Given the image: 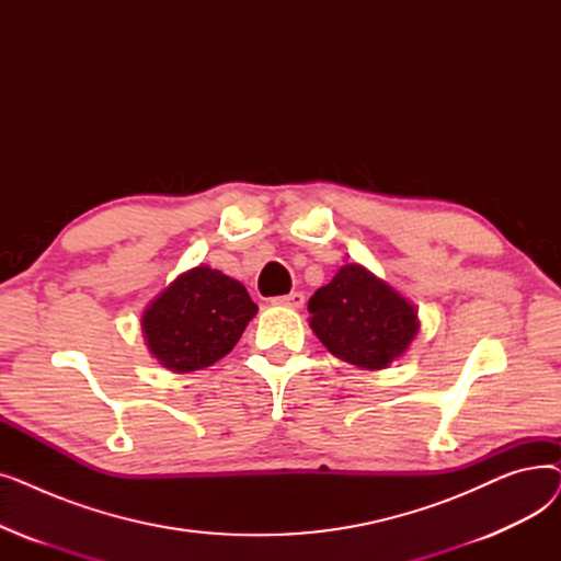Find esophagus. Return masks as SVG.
I'll return each instance as SVG.
<instances>
[{
	"label": "esophagus",
	"mask_w": 561,
	"mask_h": 561,
	"mask_svg": "<svg viewBox=\"0 0 561 561\" xmlns=\"http://www.w3.org/2000/svg\"><path fill=\"white\" fill-rule=\"evenodd\" d=\"M273 305L290 307V309H300V307L305 305V293H300V290H293V293H288V296L273 298Z\"/></svg>",
	"instance_id": "1"
}]
</instances>
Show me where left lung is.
Masks as SVG:
<instances>
[{"label":"left lung","instance_id":"1","mask_svg":"<svg viewBox=\"0 0 561 561\" xmlns=\"http://www.w3.org/2000/svg\"><path fill=\"white\" fill-rule=\"evenodd\" d=\"M309 325L334 357L379 370L419 334L416 309L357 263L343 265L309 300Z\"/></svg>","mask_w":561,"mask_h":561}]
</instances>
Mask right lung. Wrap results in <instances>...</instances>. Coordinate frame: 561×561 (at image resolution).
I'll list each match as a JSON object with an SVG mask.
<instances>
[{
	"mask_svg": "<svg viewBox=\"0 0 561 561\" xmlns=\"http://www.w3.org/2000/svg\"><path fill=\"white\" fill-rule=\"evenodd\" d=\"M254 313L256 305L241 282L197 265L145 309L142 330L147 347L165 368L191 373L231 352Z\"/></svg>",
	"mask_w": 561,
	"mask_h": 561,
	"instance_id": "1",
	"label": "right lung"
}]
</instances>
